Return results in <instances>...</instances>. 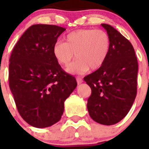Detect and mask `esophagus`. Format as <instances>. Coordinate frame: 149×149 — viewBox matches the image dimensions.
<instances>
[{"instance_id": "esophagus-1", "label": "esophagus", "mask_w": 149, "mask_h": 149, "mask_svg": "<svg viewBox=\"0 0 149 149\" xmlns=\"http://www.w3.org/2000/svg\"><path fill=\"white\" fill-rule=\"evenodd\" d=\"M76 81H77V83L78 84H81L83 83V79L81 78V77H76Z\"/></svg>"}]
</instances>
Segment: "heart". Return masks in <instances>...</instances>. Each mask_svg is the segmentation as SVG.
<instances>
[{
    "instance_id": "1",
    "label": "heart",
    "mask_w": 149,
    "mask_h": 149,
    "mask_svg": "<svg viewBox=\"0 0 149 149\" xmlns=\"http://www.w3.org/2000/svg\"><path fill=\"white\" fill-rule=\"evenodd\" d=\"M65 42L58 41L53 46L54 56L67 66L74 56L78 59L67 68L71 74H82L90 68L96 70L104 63L110 48V36L104 30L80 29L69 33Z\"/></svg>"
}]
</instances>
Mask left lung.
<instances>
[{"label":"left lung","instance_id":"left-lung-1","mask_svg":"<svg viewBox=\"0 0 149 149\" xmlns=\"http://www.w3.org/2000/svg\"><path fill=\"white\" fill-rule=\"evenodd\" d=\"M101 26L110 39V48L104 63L84 77L92 93L87 101L95 122L112 125L127 115L136 95L137 59L131 43L114 27Z\"/></svg>","mask_w":149,"mask_h":149}]
</instances>
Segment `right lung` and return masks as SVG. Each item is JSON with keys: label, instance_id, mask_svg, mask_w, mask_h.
<instances>
[{"label": "right lung", "instance_id": "1", "mask_svg": "<svg viewBox=\"0 0 149 149\" xmlns=\"http://www.w3.org/2000/svg\"><path fill=\"white\" fill-rule=\"evenodd\" d=\"M64 27L30 26L13 50L9 65L10 88L22 119L43 128L60 120L64 101L77 86L76 79L62 69L52 49Z\"/></svg>", "mask_w": 149, "mask_h": 149}]
</instances>
